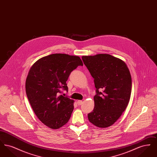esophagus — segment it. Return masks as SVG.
I'll return each instance as SVG.
<instances>
[{
    "label": "esophagus",
    "mask_w": 157,
    "mask_h": 157,
    "mask_svg": "<svg viewBox=\"0 0 157 157\" xmlns=\"http://www.w3.org/2000/svg\"><path fill=\"white\" fill-rule=\"evenodd\" d=\"M82 101H81V100H78V101H77V104L78 105H81L82 104Z\"/></svg>",
    "instance_id": "obj_1"
}]
</instances>
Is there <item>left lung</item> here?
Returning a JSON list of instances; mask_svg holds the SVG:
<instances>
[{
    "label": "left lung",
    "instance_id": "left-lung-1",
    "mask_svg": "<svg viewBox=\"0 0 157 157\" xmlns=\"http://www.w3.org/2000/svg\"><path fill=\"white\" fill-rule=\"evenodd\" d=\"M84 64L94 79L95 106L88 113L90 122L104 128L120 118L129 103L131 76L124 61L109 54L83 56Z\"/></svg>",
    "mask_w": 157,
    "mask_h": 157
}]
</instances>
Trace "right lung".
<instances>
[{
	"label": "right lung",
	"mask_w": 157,
	"mask_h": 157,
	"mask_svg": "<svg viewBox=\"0 0 157 157\" xmlns=\"http://www.w3.org/2000/svg\"><path fill=\"white\" fill-rule=\"evenodd\" d=\"M82 65L78 56L55 53L37 60L29 71L27 97L38 119L51 129L63 127L71 118L74 101L60 94L68 90L66 82L71 72Z\"/></svg>",
	"instance_id": "obj_1"
}]
</instances>
